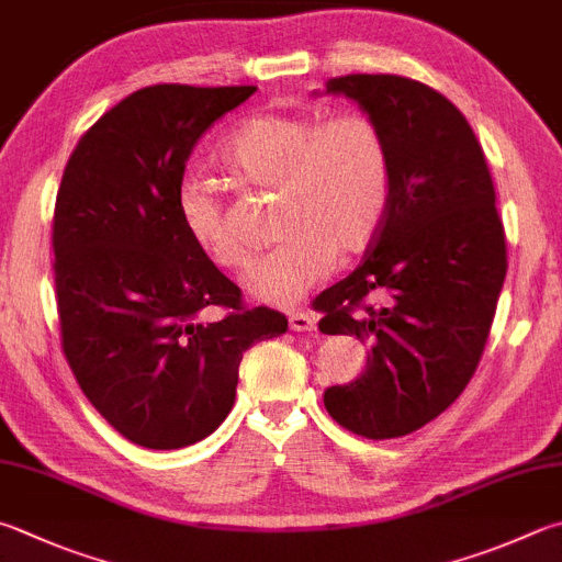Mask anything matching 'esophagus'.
Returning a JSON list of instances; mask_svg holds the SVG:
<instances>
[{"instance_id": "1", "label": "esophagus", "mask_w": 562, "mask_h": 562, "mask_svg": "<svg viewBox=\"0 0 562 562\" xmlns=\"http://www.w3.org/2000/svg\"><path fill=\"white\" fill-rule=\"evenodd\" d=\"M289 325L293 333H311L315 327V317L305 311H295L289 315Z\"/></svg>"}]
</instances>
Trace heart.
Instances as JSON below:
<instances>
[{
	"instance_id": "obj_1",
	"label": "heart",
	"mask_w": 562,
	"mask_h": 562,
	"mask_svg": "<svg viewBox=\"0 0 562 562\" xmlns=\"http://www.w3.org/2000/svg\"><path fill=\"white\" fill-rule=\"evenodd\" d=\"M217 161L239 186L279 193V245L247 281L259 301L299 303L330 273L337 254L364 251L384 227L391 154L384 132L367 114L321 122L305 112H251L222 139ZM176 215L190 245L217 269L249 267L251 249L205 178H186L176 188Z\"/></svg>"
}]
</instances>
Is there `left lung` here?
I'll return each instance as SVG.
<instances>
[{"instance_id": "obj_1", "label": "left lung", "mask_w": 562, "mask_h": 562, "mask_svg": "<svg viewBox=\"0 0 562 562\" xmlns=\"http://www.w3.org/2000/svg\"><path fill=\"white\" fill-rule=\"evenodd\" d=\"M384 132L391 200L364 261L315 299L321 333L369 345L352 384L325 408L357 436L401 438L438 418L477 369L506 277V237L482 146L454 104L401 76H342ZM369 294L382 303L364 304Z\"/></svg>"}]
</instances>
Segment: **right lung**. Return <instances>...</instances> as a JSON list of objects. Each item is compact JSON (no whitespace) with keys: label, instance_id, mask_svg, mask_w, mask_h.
<instances>
[{"label":"right lung","instance_id":"obj_1","mask_svg":"<svg viewBox=\"0 0 562 562\" xmlns=\"http://www.w3.org/2000/svg\"><path fill=\"white\" fill-rule=\"evenodd\" d=\"M257 92L151 85L104 112L70 154L53 215L60 340L82 394L126 440L178 450L235 406L241 355L289 330L183 235L176 188L210 126ZM227 310L217 324L199 313Z\"/></svg>","mask_w":562,"mask_h":562}]
</instances>
